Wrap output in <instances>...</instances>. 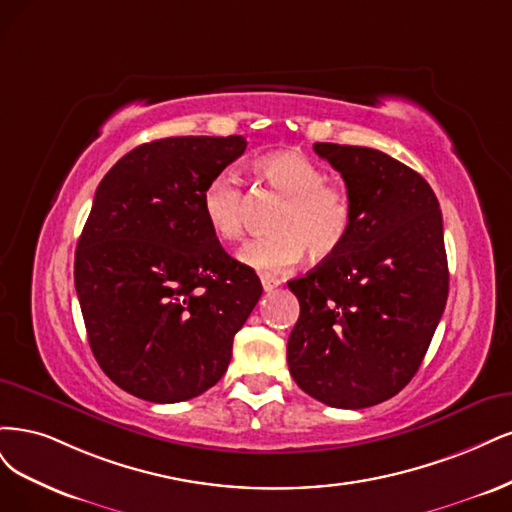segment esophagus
Listing matches in <instances>:
<instances>
[{
  "label": "esophagus",
  "mask_w": 512,
  "mask_h": 512,
  "mask_svg": "<svg viewBox=\"0 0 512 512\" xmlns=\"http://www.w3.org/2000/svg\"><path fill=\"white\" fill-rule=\"evenodd\" d=\"M280 283H283V280H280L278 276H272V274H263L261 276V285H263V289H266V291L276 289Z\"/></svg>",
  "instance_id": "1"
}]
</instances>
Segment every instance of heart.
<instances>
[{
    "label": "heart",
    "instance_id": "heart-1",
    "mask_svg": "<svg viewBox=\"0 0 512 512\" xmlns=\"http://www.w3.org/2000/svg\"><path fill=\"white\" fill-rule=\"evenodd\" d=\"M263 187L285 197L270 223L274 234L246 244L240 261L259 272H280L298 263L336 255L353 229V200L346 189L327 183L319 161L298 153L278 151L255 163ZM246 197L232 174L212 176L200 195V212L214 238L236 242L244 234Z\"/></svg>",
    "mask_w": 512,
    "mask_h": 512
}]
</instances>
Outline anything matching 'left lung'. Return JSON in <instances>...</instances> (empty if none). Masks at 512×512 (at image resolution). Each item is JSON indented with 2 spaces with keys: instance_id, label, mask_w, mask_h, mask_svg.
I'll list each match as a JSON object with an SVG mask.
<instances>
[{
  "instance_id": "1",
  "label": "left lung",
  "mask_w": 512,
  "mask_h": 512,
  "mask_svg": "<svg viewBox=\"0 0 512 512\" xmlns=\"http://www.w3.org/2000/svg\"><path fill=\"white\" fill-rule=\"evenodd\" d=\"M353 200L342 249L289 280L300 319L293 381L334 408H368L417 374L449 295L442 212L427 180L376 148L317 142Z\"/></svg>"
}]
</instances>
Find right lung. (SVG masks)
Listing matches in <instances>:
<instances>
[{
	"instance_id": "obj_1",
	"label": "right lung",
	"mask_w": 512,
	"mask_h": 512,
	"mask_svg": "<svg viewBox=\"0 0 512 512\" xmlns=\"http://www.w3.org/2000/svg\"><path fill=\"white\" fill-rule=\"evenodd\" d=\"M246 148L242 136H180L136 146L95 191L74 283L91 351L114 385L174 404L221 381L234 336L261 298L229 257L200 195Z\"/></svg>"
}]
</instances>
